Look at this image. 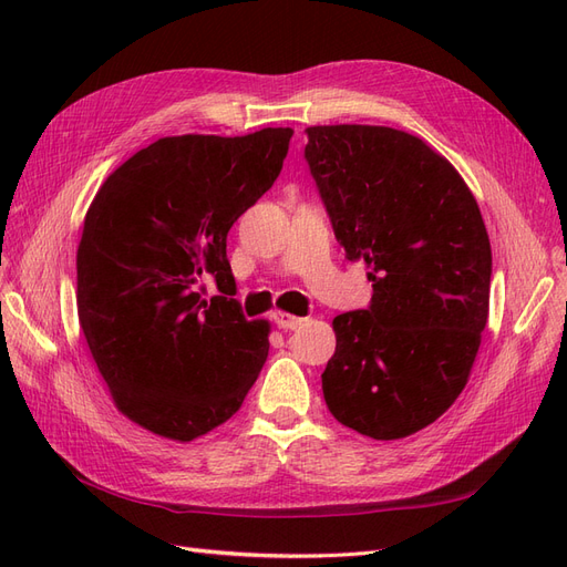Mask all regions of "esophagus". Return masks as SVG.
<instances>
[{
	"instance_id": "esophagus-1",
	"label": "esophagus",
	"mask_w": 567,
	"mask_h": 567,
	"mask_svg": "<svg viewBox=\"0 0 567 567\" xmlns=\"http://www.w3.org/2000/svg\"><path fill=\"white\" fill-rule=\"evenodd\" d=\"M302 321H305V319L293 317V315H288V312H277V315H274V323H277L279 329H284V331H293V329H298V326H300Z\"/></svg>"
}]
</instances>
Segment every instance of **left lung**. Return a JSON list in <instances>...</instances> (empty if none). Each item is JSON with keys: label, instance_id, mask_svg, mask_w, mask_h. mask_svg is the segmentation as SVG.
<instances>
[{"label": "left lung", "instance_id": "obj_1", "mask_svg": "<svg viewBox=\"0 0 567 567\" xmlns=\"http://www.w3.org/2000/svg\"><path fill=\"white\" fill-rule=\"evenodd\" d=\"M305 161L348 260H364L367 310L333 319L321 373L333 419L373 440L437 421L466 388L489 312L492 248L466 182L414 134L307 127Z\"/></svg>", "mask_w": 567, "mask_h": 567}]
</instances>
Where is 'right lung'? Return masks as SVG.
<instances>
[{
    "instance_id": "1",
    "label": "right lung",
    "mask_w": 567,
    "mask_h": 567,
    "mask_svg": "<svg viewBox=\"0 0 567 567\" xmlns=\"http://www.w3.org/2000/svg\"><path fill=\"white\" fill-rule=\"evenodd\" d=\"M290 127L165 136L101 184L78 246V317L127 419L192 442L241 409L269 352L227 260L234 221L279 177ZM213 278L218 296H204Z\"/></svg>"
}]
</instances>
